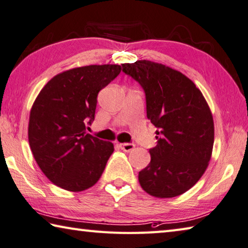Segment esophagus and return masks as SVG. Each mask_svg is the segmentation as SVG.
Returning a JSON list of instances; mask_svg holds the SVG:
<instances>
[{
	"label": "esophagus",
	"instance_id": "1",
	"mask_svg": "<svg viewBox=\"0 0 248 248\" xmlns=\"http://www.w3.org/2000/svg\"><path fill=\"white\" fill-rule=\"evenodd\" d=\"M120 148L123 151H125V153H129V151L134 150V148H135V145L129 144V142H125V144H120Z\"/></svg>",
	"mask_w": 248,
	"mask_h": 248
}]
</instances>
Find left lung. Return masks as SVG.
I'll list each match as a JSON object with an SVG mask.
<instances>
[{
  "mask_svg": "<svg viewBox=\"0 0 248 248\" xmlns=\"http://www.w3.org/2000/svg\"><path fill=\"white\" fill-rule=\"evenodd\" d=\"M122 72L141 86L147 117L155 127L157 146L150 163L138 174L151 196L171 198L187 192L206 171L215 140L214 119L194 82L166 65L137 61Z\"/></svg>",
  "mask_w": 248,
  "mask_h": 248,
  "instance_id": "1",
  "label": "left lung"
}]
</instances>
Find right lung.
<instances>
[{"label":"right lung","mask_w":248,"mask_h":248,"mask_svg":"<svg viewBox=\"0 0 248 248\" xmlns=\"http://www.w3.org/2000/svg\"><path fill=\"white\" fill-rule=\"evenodd\" d=\"M121 73L120 65H89L52 78L30 111L33 158L52 183L81 192L97 183L114 147L86 134L94 120L99 91Z\"/></svg>","instance_id":"add662e5"}]
</instances>
